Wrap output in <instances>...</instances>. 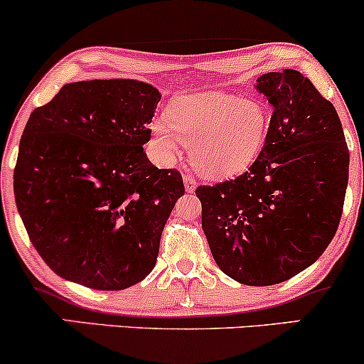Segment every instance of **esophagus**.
Returning a JSON list of instances; mask_svg holds the SVG:
<instances>
[{"label":"esophagus","mask_w":364,"mask_h":364,"mask_svg":"<svg viewBox=\"0 0 364 364\" xmlns=\"http://www.w3.org/2000/svg\"><path fill=\"white\" fill-rule=\"evenodd\" d=\"M183 183H185V190L188 191V193H193V191L196 190V185H198L191 174H185V176H183Z\"/></svg>","instance_id":"1"}]
</instances>
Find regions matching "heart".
<instances>
[{
  "label": "heart",
  "mask_w": 364,
  "mask_h": 364,
  "mask_svg": "<svg viewBox=\"0 0 364 364\" xmlns=\"http://www.w3.org/2000/svg\"><path fill=\"white\" fill-rule=\"evenodd\" d=\"M272 127L269 107L258 99H241L223 90L179 95L168 119H154L157 157L173 164L183 144L190 145L191 166L208 179L243 174L265 149Z\"/></svg>",
  "instance_id": "b5f03b06"
}]
</instances>
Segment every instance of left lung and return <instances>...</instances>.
Segmentation results:
<instances>
[{
  "label": "left lung",
  "instance_id": "obj_1",
  "mask_svg": "<svg viewBox=\"0 0 364 364\" xmlns=\"http://www.w3.org/2000/svg\"><path fill=\"white\" fill-rule=\"evenodd\" d=\"M255 89L272 107L262 156L232 181L196 188V196L219 269L246 286H272L313 265L336 236L349 150L336 107L304 75L263 73Z\"/></svg>",
  "mask_w": 364,
  "mask_h": 364
}]
</instances>
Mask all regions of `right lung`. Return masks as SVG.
Listing matches in <instances>:
<instances>
[{
    "mask_svg": "<svg viewBox=\"0 0 364 364\" xmlns=\"http://www.w3.org/2000/svg\"><path fill=\"white\" fill-rule=\"evenodd\" d=\"M161 97L133 78L66 83L25 124L16 208L37 253L66 281L119 291L156 267L185 195L181 174L157 169L144 150Z\"/></svg>",
    "mask_w": 364,
    "mask_h": 364,
    "instance_id": "right-lung-1",
    "label": "right lung"
}]
</instances>
